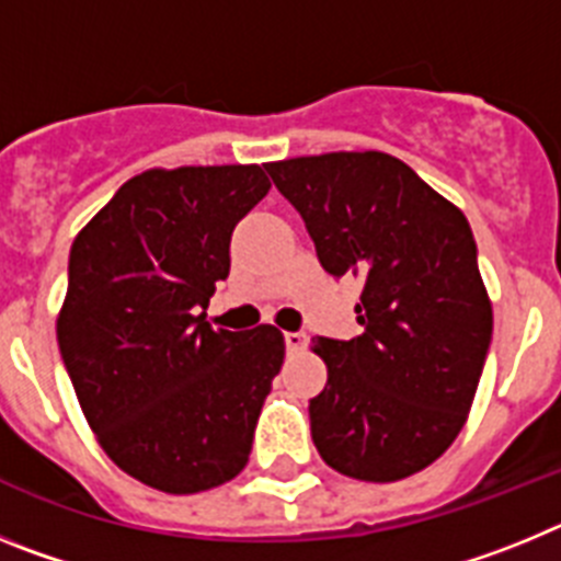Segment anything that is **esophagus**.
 I'll return each instance as SVG.
<instances>
[{"mask_svg": "<svg viewBox=\"0 0 561 561\" xmlns=\"http://www.w3.org/2000/svg\"><path fill=\"white\" fill-rule=\"evenodd\" d=\"M284 342H286V348H289V351H304L306 342H309V336H306L304 331H286Z\"/></svg>", "mask_w": 561, "mask_h": 561, "instance_id": "obj_1", "label": "esophagus"}]
</instances>
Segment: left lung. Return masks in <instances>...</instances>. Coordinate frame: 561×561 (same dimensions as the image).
Instances as JSON below:
<instances>
[{
  "label": "left lung",
  "mask_w": 561,
  "mask_h": 561,
  "mask_svg": "<svg viewBox=\"0 0 561 561\" xmlns=\"http://www.w3.org/2000/svg\"><path fill=\"white\" fill-rule=\"evenodd\" d=\"M266 171L323 270L362 280V334L314 336L329 368L309 401L317 453L356 480L410 478L458 438L492 342L472 227L390 153L295 157Z\"/></svg>",
  "instance_id": "left-lung-1"
}]
</instances>
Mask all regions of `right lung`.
I'll return each mask as SVG.
<instances>
[{
  "label": "right lung",
  "instance_id": "obj_1",
  "mask_svg": "<svg viewBox=\"0 0 561 561\" xmlns=\"http://www.w3.org/2000/svg\"><path fill=\"white\" fill-rule=\"evenodd\" d=\"M261 165L140 173L69 250L58 348L89 427L123 472L168 494L236 478L284 334L210 329L205 309L230 275V238L264 199Z\"/></svg>",
  "mask_w": 561,
  "mask_h": 561
}]
</instances>
